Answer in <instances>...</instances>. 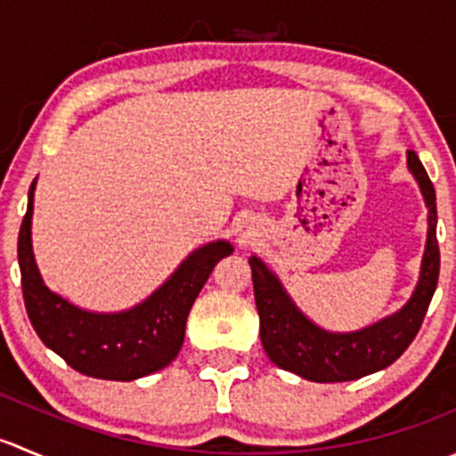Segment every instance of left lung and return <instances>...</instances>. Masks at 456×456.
<instances>
[{"label":"left lung","mask_w":456,"mask_h":456,"mask_svg":"<svg viewBox=\"0 0 456 456\" xmlns=\"http://www.w3.org/2000/svg\"><path fill=\"white\" fill-rule=\"evenodd\" d=\"M408 167L415 174L428 205V242L421 278L411 302L399 314L386 317L357 333H326L306 320L278 278L254 256V296L260 315V339L275 366L311 381H351L393 364L419 333L432 293L439 280V242H436V194L415 151H408Z\"/></svg>","instance_id":"obj_1"}]
</instances>
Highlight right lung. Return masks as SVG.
Returning <instances> with one entry per match:
<instances>
[{
  "mask_svg": "<svg viewBox=\"0 0 456 456\" xmlns=\"http://www.w3.org/2000/svg\"><path fill=\"white\" fill-rule=\"evenodd\" d=\"M32 191L35 183L21 220L17 257L26 314L41 342L68 366L96 379L132 381L165 369L181 351L191 305L216 262L232 254V245L218 240L194 251L159 291L126 314H90L50 291L37 271L30 242Z\"/></svg>",
  "mask_w": 456,
  "mask_h": 456,
  "instance_id": "obj_1",
  "label": "right lung"
}]
</instances>
